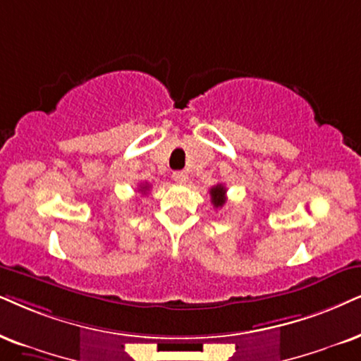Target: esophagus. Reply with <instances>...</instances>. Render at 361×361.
<instances>
[{"label": "esophagus", "mask_w": 361, "mask_h": 361, "mask_svg": "<svg viewBox=\"0 0 361 361\" xmlns=\"http://www.w3.org/2000/svg\"><path fill=\"white\" fill-rule=\"evenodd\" d=\"M173 180H175L176 183H186L188 175H186L185 171H173Z\"/></svg>", "instance_id": "obj_1"}]
</instances>
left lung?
I'll list each match as a JSON object with an SVG mask.
<instances>
[{
    "label": "left lung",
    "mask_w": 361,
    "mask_h": 361,
    "mask_svg": "<svg viewBox=\"0 0 361 361\" xmlns=\"http://www.w3.org/2000/svg\"><path fill=\"white\" fill-rule=\"evenodd\" d=\"M209 195H212V203L214 208H220L226 202V188L223 185H216L209 190Z\"/></svg>",
    "instance_id": "8db88e82"
}]
</instances>
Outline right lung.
Listing matches in <instances>:
<instances>
[{"label": "right lung", "instance_id": "add662e5", "mask_svg": "<svg viewBox=\"0 0 361 361\" xmlns=\"http://www.w3.org/2000/svg\"><path fill=\"white\" fill-rule=\"evenodd\" d=\"M145 190H148V185H141L140 186V191H145Z\"/></svg>", "mask_w": 361, "mask_h": 361}]
</instances>
